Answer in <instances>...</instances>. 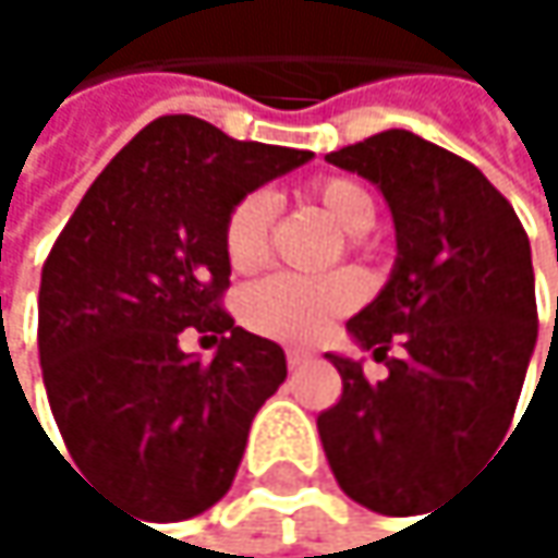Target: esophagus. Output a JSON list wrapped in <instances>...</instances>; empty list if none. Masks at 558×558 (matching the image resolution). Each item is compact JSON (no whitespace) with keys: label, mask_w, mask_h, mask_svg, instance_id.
<instances>
[{"label":"esophagus","mask_w":558,"mask_h":558,"mask_svg":"<svg viewBox=\"0 0 558 558\" xmlns=\"http://www.w3.org/2000/svg\"><path fill=\"white\" fill-rule=\"evenodd\" d=\"M310 362H313L310 352H300V349H290V352H287V368H290V372H296V368H303V365H310Z\"/></svg>","instance_id":"1"}]
</instances>
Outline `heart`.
Returning <instances> with one entry per match:
<instances>
[{
	"instance_id": "obj_1",
	"label": "heart",
	"mask_w": 558,
	"mask_h": 558,
	"mask_svg": "<svg viewBox=\"0 0 558 558\" xmlns=\"http://www.w3.org/2000/svg\"><path fill=\"white\" fill-rule=\"evenodd\" d=\"M306 196L349 235H365L378 219L372 190L345 173H323L306 186ZM275 199L262 190L242 196L222 229V245L232 271L252 275L265 268L271 255ZM362 303V283L352 275H329L319 280L268 278L242 296V323L283 345H319L342 316Z\"/></svg>"
}]
</instances>
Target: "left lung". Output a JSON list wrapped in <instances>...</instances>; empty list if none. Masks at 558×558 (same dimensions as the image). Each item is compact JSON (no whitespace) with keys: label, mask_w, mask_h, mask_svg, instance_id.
Instances as JSON below:
<instances>
[{"label":"left lung","mask_w":558,"mask_h":558,"mask_svg":"<svg viewBox=\"0 0 558 558\" xmlns=\"http://www.w3.org/2000/svg\"><path fill=\"white\" fill-rule=\"evenodd\" d=\"M326 161L381 186L400 255L378 300L349 319L388 378L372 385L359 362L329 355L342 397L316 426L339 488L403 517L510 429L536 345L530 242L482 170L413 132L390 129Z\"/></svg>","instance_id":"left-lung-1"}]
</instances>
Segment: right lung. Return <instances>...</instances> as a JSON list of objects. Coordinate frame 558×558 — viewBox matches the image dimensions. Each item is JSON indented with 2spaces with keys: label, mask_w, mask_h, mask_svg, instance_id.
<instances>
[{
  "label": "right lung",
  "mask_w": 558,
  "mask_h": 558,
  "mask_svg": "<svg viewBox=\"0 0 558 558\" xmlns=\"http://www.w3.org/2000/svg\"><path fill=\"white\" fill-rule=\"evenodd\" d=\"M310 158L161 116L93 180L41 268L38 352L63 446L145 520L219 501L287 378L278 342L222 310V229L245 193ZM183 331L217 355L186 356Z\"/></svg>",
  "instance_id": "add662e5"
}]
</instances>
